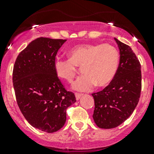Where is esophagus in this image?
<instances>
[{
  "label": "esophagus",
  "mask_w": 154,
  "mask_h": 154,
  "mask_svg": "<svg viewBox=\"0 0 154 154\" xmlns=\"http://www.w3.org/2000/svg\"><path fill=\"white\" fill-rule=\"evenodd\" d=\"M83 95L82 94H78V93H75V97H76V100H80V98L81 97V96Z\"/></svg>",
  "instance_id": "1"
}]
</instances>
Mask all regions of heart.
Listing matches in <instances>:
<instances>
[{"instance_id": "b5f03b06", "label": "heart", "mask_w": 154, "mask_h": 154, "mask_svg": "<svg viewBox=\"0 0 154 154\" xmlns=\"http://www.w3.org/2000/svg\"><path fill=\"white\" fill-rule=\"evenodd\" d=\"M68 59H56L54 68L60 78L71 82L81 67L83 75L71 85L77 91H88L97 85L109 84L116 77L120 64V54L108 44H86L77 46L68 52Z\"/></svg>"}]
</instances>
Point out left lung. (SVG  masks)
Masks as SVG:
<instances>
[{"label":"left lung","mask_w":154,"mask_h":154,"mask_svg":"<svg viewBox=\"0 0 154 154\" xmlns=\"http://www.w3.org/2000/svg\"><path fill=\"white\" fill-rule=\"evenodd\" d=\"M120 51L116 77L104 89L91 94L93 119L100 128H115L125 122L139 103L142 89L141 65L131 48L114 38Z\"/></svg>","instance_id":"left-lung-1"}]
</instances>
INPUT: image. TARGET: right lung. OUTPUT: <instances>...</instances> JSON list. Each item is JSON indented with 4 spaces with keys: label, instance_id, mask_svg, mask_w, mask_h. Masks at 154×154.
Returning a JSON list of instances; mask_svg holds the SVG:
<instances>
[{
    "label": "right lung",
    "instance_id": "right-lung-1",
    "mask_svg": "<svg viewBox=\"0 0 154 154\" xmlns=\"http://www.w3.org/2000/svg\"><path fill=\"white\" fill-rule=\"evenodd\" d=\"M66 39L38 38L17 57L12 82L17 103L30 125L46 133L60 130L66 122V109L76 102L54 68L55 57Z\"/></svg>",
    "mask_w": 154,
    "mask_h": 154
}]
</instances>
